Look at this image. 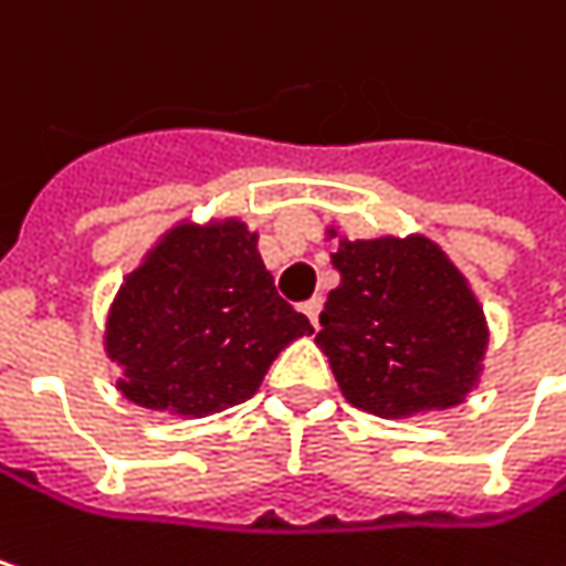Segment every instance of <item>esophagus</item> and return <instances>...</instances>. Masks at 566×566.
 Returning a JSON list of instances; mask_svg holds the SVG:
<instances>
[{"label":"esophagus","instance_id":"1","mask_svg":"<svg viewBox=\"0 0 566 566\" xmlns=\"http://www.w3.org/2000/svg\"><path fill=\"white\" fill-rule=\"evenodd\" d=\"M303 312L308 315L312 328H318V312H322V300H318V296H312L308 303H303Z\"/></svg>","mask_w":566,"mask_h":566}]
</instances>
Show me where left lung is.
<instances>
[{
	"mask_svg": "<svg viewBox=\"0 0 566 566\" xmlns=\"http://www.w3.org/2000/svg\"><path fill=\"white\" fill-rule=\"evenodd\" d=\"M332 263L342 283L328 293L315 342L344 399L384 419L464 402L480 380L490 332L448 254L424 234L342 238Z\"/></svg>",
	"mask_w": 566,
	"mask_h": 566,
	"instance_id": "8db88e82",
	"label": "left lung"
}]
</instances>
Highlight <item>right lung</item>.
Returning <instances> with one entry per match:
<instances>
[{"label":"right lung","mask_w":566,"mask_h":566,"mask_svg":"<svg viewBox=\"0 0 566 566\" xmlns=\"http://www.w3.org/2000/svg\"><path fill=\"white\" fill-rule=\"evenodd\" d=\"M312 335L238 219L170 228L108 308L105 354L144 409L206 419L251 399L290 342Z\"/></svg>","instance_id":"1"}]
</instances>
